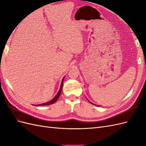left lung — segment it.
Masks as SVG:
<instances>
[{
    "instance_id": "left-lung-1",
    "label": "left lung",
    "mask_w": 146,
    "mask_h": 146,
    "mask_svg": "<svg viewBox=\"0 0 146 146\" xmlns=\"http://www.w3.org/2000/svg\"><path fill=\"white\" fill-rule=\"evenodd\" d=\"M88 101H89V100H88ZM89 102H90V103H91V104H92V105H95V104H92V102H90V101H89Z\"/></svg>"
}]
</instances>
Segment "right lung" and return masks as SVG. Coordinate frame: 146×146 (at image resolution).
<instances>
[{"instance_id":"add662e5","label":"right lung","mask_w":146,"mask_h":146,"mask_svg":"<svg viewBox=\"0 0 146 146\" xmlns=\"http://www.w3.org/2000/svg\"><path fill=\"white\" fill-rule=\"evenodd\" d=\"M64 77L62 79V81H61V86H60V90L58 92V93L56 94V95L54 97V98H53L52 100H50V101L47 102H46V103H43V104H38V105H35V106H42V105H50V104H54L55 102L58 100V99L59 98V97L61 94V91H62V88H63V82H64Z\"/></svg>"}]
</instances>
